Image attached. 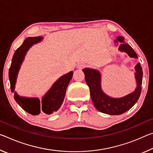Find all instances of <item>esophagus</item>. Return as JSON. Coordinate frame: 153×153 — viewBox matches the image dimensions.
<instances>
[{
  "mask_svg": "<svg viewBox=\"0 0 153 153\" xmlns=\"http://www.w3.org/2000/svg\"><path fill=\"white\" fill-rule=\"evenodd\" d=\"M84 67V63H79L78 65H77V68L78 69H82L83 67Z\"/></svg>",
  "mask_w": 153,
  "mask_h": 153,
  "instance_id": "34e87169",
  "label": "esophagus"
}]
</instances>
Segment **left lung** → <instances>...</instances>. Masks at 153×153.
Instances as JSON below:
<instances>
[{"mask_svg": "<svg viewBox=\"0 0 153 153\" xmlns=\"http://www.w3.org/2000/svg\"><path fill=\"white\" fill-rule=\"evenodd\" d=\"M121 42L119 50L125 52L132 58H138L137 54L128 44L124 42V38L118 36L115 43ZM135 77L137 87L134 92L123 97L112 98L103 92L100 85V74L98 70L93 69H83L85 75V79L90 88V97L94 107L100 112L108 115H121L133 107L138 101L142 90V69L140 63H137L135 67Z\"/></svg>", "mask_w": 153, "mask_h": 153, "instance_id": "1", "label": "left lung"}]
</instances>
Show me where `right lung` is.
Masks as SVG:
<instances>
[{
	"instance_id": "add662e5",
	"label": "right lung",
	"mask_w": 153,
	"mask_h": 153,
	"mask_svg": "<svg viewBox=\"0 0 153 153\" xmlns=\"http://www.w3.org/2000/svg\"><path fill=\"white\" fill-rule=\"evenodd\" d=\"M43 37H29L24 40L22 45L15 52L12 59L11 67L9 71V77L11 85V92H14L15 85L16 83L18 71L21 64L24 61V56L27 51L32 45L42 40ZM73 76V72L70 71L55 82L51 89L44 96L42 102L37 98L21 97L15 92L14 98L19 106L28 113L33 115H39L40 113H45L50 115L58 109L63 103L66 90Z\"/></svg>"
}]
</instances>
